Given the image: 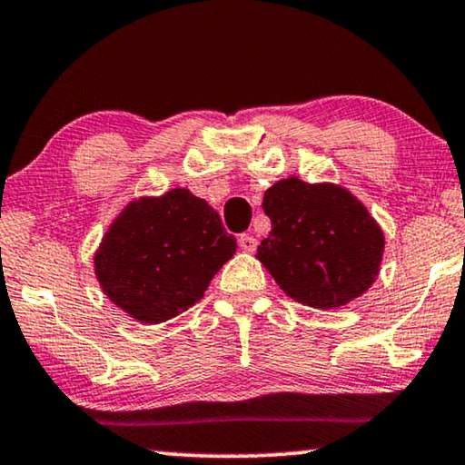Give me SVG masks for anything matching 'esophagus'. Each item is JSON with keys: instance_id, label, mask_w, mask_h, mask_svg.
Instances as JSON below:
<instances>
[{"instance_id": "34e87169", "label": "esophagus", "mask_w": 465, "mask_h": 465, "mask_svg": "<svg viewBox=\"0 0 465 465\" xmlns=\"http://www.w3.org/2000/svg\"><path fill=\"white\" fill-rule=\"evenodd\" d=\"M239 245H241V250L243 252H256V247H258V239L253 237V234H241L239 237Z\"/></svg>"}]
</instances>
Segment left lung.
I'll return each instance as SVG.
<instances>
[{
	"mask_svg": "<svg viewBox=\"0 0 465 465\" xmlns=\"http://www.w3.org/2000/svg\"><path fill=\"white\" fill-rule=\"evenodd\" d=\"M262 209L271 232L256 258L296 302L339 309L374 283L385 237L349 190L288 177L266 190Z\"/></svg>",
	"mask_w": 465,
	"mask_h": 465,
	"instance_id": "8db88e82",
	"label": "left lung"
}]
</instances>
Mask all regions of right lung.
Listing matches in <instances>:
<instances>
[{
  "label": "right lung",
  "instance_id": "right-lung-1",
  "mask_svg": "<svg viewBox=\"0 0 465 465\" xmlns=\"http://www.w3.org/2000/svg\"><path fill=\"white\" fill-rule=\"evenodd\" d=\"M234 250L218 212L173 188L123 209L94 253V275L133 320L163 323L201 301Z\"/></svg>",
  "mask_w": 465,
  "mask_h": 465
}]
</instances>
